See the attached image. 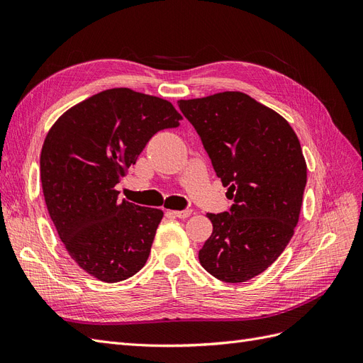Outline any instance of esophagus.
<instances>
[{"instance_id": "1", "label": "esophagus", "mask_w": 363, "mask_h": 363, "mask_svg": "<svg viewBox=\"0 0 363 363\" xmlns=\"http://www.w3.org/2000/svg\"><path fill=\"white\" fill-rule=\"evenodd\" d=\"M192 213L191 208H184V211H174L172 215L177 216V218H188Z\"/></svg>"}]
</instances>
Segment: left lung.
I'll use <instances>...</instances> for the list:
<instances>
[{
    "label": "left lung",
    "mask_w": 363,
    "mask_h": 363,
    "mask_svg": "<svg viewBox=\"0 0 363 363\" xmlns=\"http://www.w3.org/2000/svg\"><path fill=\"white\" fill-rule=\"evenodd\" d=\"M179 107L233 200L228 212L207 213L213 232L200 263L218 280L247 281L277 260L298 223L307 180L300 140L286 119L242 92Z\"/></svg>",
    "instance_id": "left-lung-1"
}]
</instances>
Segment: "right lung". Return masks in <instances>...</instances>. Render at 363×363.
<instances>
[{"mask_svg": "<svg viewBox=\"0 0 363 363\" xmlns=\"http://www.w3.org/2000/svg\"><path fill=\"white\" fill-rule=\"evenodd\" d=\"M180 119L169 101L116 87L50 128L40 152L45 204L69 256L92 277L123 281L145 265L163 212L119 201L115 188L148 140Z\"/></svg>", "mask_w": 363, "mask_h": 363, "instance_id": "right-lung-1", "label": "right lung"}]
</instances>
